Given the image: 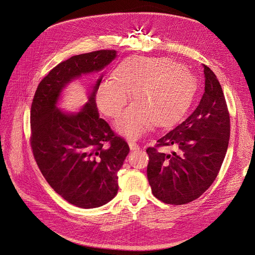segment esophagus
<instances>
[{
    "mask_svg": "<svg viewBox=\"0 0 255 255\" xmlns=\"http://www.w3.org/2000/svg\"><path fill=\"white\" fill-rule=\"evenodd\" d=\"M128 144H129V147H130L131 150H137V149H139V146H138V144L136 143V141L129 140V141H128Z\"/></svg>",
    "mask_w": 255,
    "mask_h": 255,
    "instance_id": "esophagus-1",
    "label": "esophagus"
}]
</instances>
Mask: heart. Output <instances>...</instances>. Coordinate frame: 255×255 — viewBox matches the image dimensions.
<instances>
[{"label": "heart", "mask_w": 255, "mask_h": 255, "mask_svg": "<svg viewBox=\"0 0 255 255\" xmlns=\"http://www.w3.org/2000/svg\"><path fill=\"white\" fill-rule=\"evenodd\" d=\"M196 81L186 67L163 57L123 60L113 71V80L103 81L96 95L97 106L107 117L116 118L132 94L130 106L116 122V129L128 138H139L153 124L165 127L189 107Z\"/></svg>", "instance_id": "heart-1"}]
</instances>
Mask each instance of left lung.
Returning <instances> with one entry per match:
<instances>
[{"label": "left lung", "instance_id": "8db88e82", "mask_svg": "<svg viewBox=\"0 0 255 255\" xmlns=\"http://www.w3.org/2000/svg\"><path fill=\"white\" fill-rule=\"evenodd\" d=\"M204 68L203 96L189 117L148 147L147 179L152 194L168 204L197 199L216 180L230 139V115L216 74ZM174 145L177 152L157 148Z\"/></svg>", "mask_w": 255, "mask_h": 255}]
</instances>
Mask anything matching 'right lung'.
<instances>
[{
    "label": "right lung",
    "instance_id": "right-lung-1",
    "mask_svg": "<svg viewBox=\"0 0 255 255\" xmlns=\"http://www.w3.org/2000/svg\"><path fill=\"white\" fill-rule=\"evenodd\" d=\"M116 57V51L102 50L60 63L39 82L31 105L30 144L36 164L59 195L81 208L102 206L117 195V174L129 146L99 116L96 95L102 74L78 112H64L58 103L71 81L101 72Z\"/></svg>",
    "mask_w": 255,
    "mask_h": 255
}]
</instances>
